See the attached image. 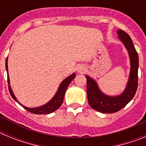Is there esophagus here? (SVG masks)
Listing matches in <instances>:
<instances>
[{"label":"esophagus","instance_id":"esophagus-1","mask_svg":"<svg viewBox=\"0 0 146 146\" xmlns=\"http://www.w3.org/2000/svg\"><path fill=\"white\" fill-rule=\"evenodd\" d=\"M84 71H85V69L84 68H82V67H79V68H78V72H84Z\"/></svg>","mask_w":146,"mask_h":146}]
</instances>
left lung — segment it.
<instances>
[{"instance_id": "obj_1", "label": "left lung", "mask_w": 146, "mask_h": 146, "mask_svg": "<svg viewBox=\"0 0 146 146\" xmlns=\"http://www.w3.org/2000/svg\"><path fill=\"white\" fill-rule=\"evenodd\" d=\"M117 33L118 38L128 50L131 61L129 78L124 91L118 96H107L99 90L96 82L94 80L88 76H86L88 102L93 109L103 113H115L124 108L133 99L138 86V54L131 38L126 32L122 30H118Z\"/></svg>"}]
</instances>
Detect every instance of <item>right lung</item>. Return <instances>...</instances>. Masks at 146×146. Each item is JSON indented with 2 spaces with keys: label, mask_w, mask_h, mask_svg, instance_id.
Instances as JSON below:
<instances>
[{
  "label": "right lung",
  "mask_w": 146,
  "mask_h": 146,
  "mask_svg": "<svg viewBox=\"0 0 146 146\" xmlns=\"http://www.w3.org/2000/svg\"><path fill=\"white\" fill-rule=\"evenodd\" d=\"M7 61H8V58H6V71H7L8 73V65H7ZM75 77V74L73 73L72 74H71L70 76L66 78L63 82H61V84L59 86V88L58 90L57 93L55 95L53 98H52L50 102H49L47 104H44L43 106L38 107V108H26V107L23 106L20 104L19 102L17 101V99H16V97L15 96L14 94L12 92V90L11 88V86H10V82H9V74H7V80H8V85H9V91L10 94H11V97L15 99V101L17 103L22 105L23 108H25L26 110H28L30 113H32L33 114H37V115H42V114H50L51 113H53L54 111H55L56 110L58 109L60 106H61L62 103L64 102V95H65V92L66 91L67 87L69 86V85L70 84V82H72V80L74 79Z\"/></svg>",
  "instance_id": "1"
}]
</instances>
